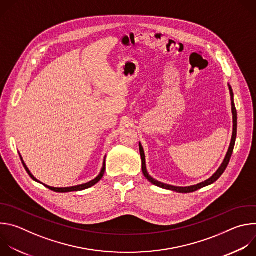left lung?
Masks as SVG:
<instances>
[{"instance_id":"left-lung-1","label":"left lung","mask_w":256,"mask_h":256,"mask_svg":"<svg viewBox=\"0 0 256 256\" xmlns=\"http://www.w3.org/2000/svg\"><path fill=\"white\" fill-rule=\"evenodd\" d=\"M229 86V91H230V95H231V105H232V114H233V132H232V138H231V142H230V147L229 150L226 154V157L223 161V163L221 164V166L218 167V169L216 171V173L210 177L208 179L200 182L196 186H186V188H182V186H169L166 184H163V182H160L156 179H154L147 171V166H146V158H144V152L142 149V146L140 142H138V147H140V159H142V174L144 176L147 178L152 184L164 188V190H172V192H176L179 194H190V192H196L198 190H200L204 186H208L210 184H212L214 181H216L220 176L224 173V171L226 170L229 161L231 159L232 153H233V149H234V146H235V140H236V136H237V112H236V107L234 104V94H233V90L230 86V84H228Z\"/></svg>"}]
</instances>
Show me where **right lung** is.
<instances>
[{"instance_id":"right-lung-1","label":"right lung","mask_w":256,"mask_h":256,"mask_svg":"<svg viewBox=\"0 0 256 256\" xmlns=\"http://www.w3.org/2000/svg\"><path fill=\"white\" fill-rule=\"evenodd\" d=\"M20 158H21V161H22V164H23V166H24V168H25V170L27 171V173L29 174V176L34 180V181H36V182H40V184H44L46 188H48V190H54V192H79V190H87V188H91V186H95L97 182H99L100 181V179L103 177V175H104V172H105V158H104V161H103V166H102V169H101V171H100V173H99V175L96 177V178H94L93 180H91V181H89V182H87V184H80V186H70V188H52V186H46V184H42V182H40V180H38L36 179L33 175H32V173L30 172V170L28 169V167L26 166V164L24 163V161H23V159H22V157H21V155H20Z\"/></svg>"}]
</instances>
